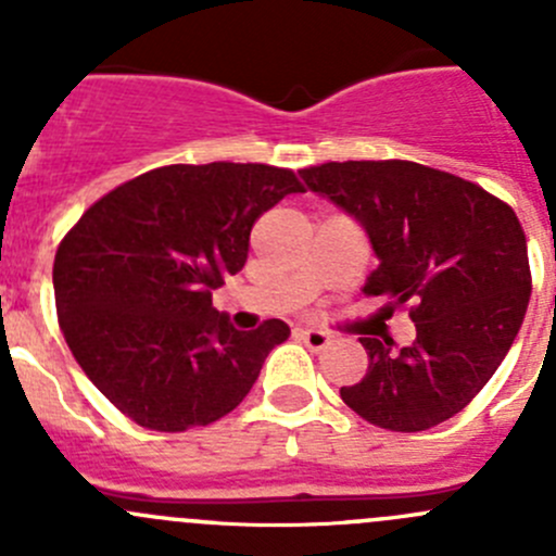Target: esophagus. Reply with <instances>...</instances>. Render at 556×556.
I'll return each mask as SVG.
<instances>
[{
	"label": "esophagus",
	"mask_w": 556,
	"mask_h": 556,
	"mask_svg": "<svg viewBox=\"0 0 556 556\" xmlns=\"http://www.w3.org/2000/svg\"><path fill=\"white\" fill-rule=\"evenodd\" d=\"M299 339L304 341V344L309 346L312 352H323L325 346L330 344V336L325 333V330H317V328H304V330H299Z\"/></svg>",
	"instance_id": "esophagus-1"
}]
</instances>
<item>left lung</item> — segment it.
I'll list each match as a JSON object with an SVG mask.
<instances>
[{
    "instance_id": "obj_1",
    "label": "left lung",
    "mask_w": 556,
    "mask_h": 556,
    "mask_svg": "<svg viewBox=\"0 0 556 556\" xmlns=\"http://www.w3.org/2000/svg\"><path fill=\"white\" fill-rule=\"evenodd\" d=\"M301 177L371 237L379 268L363 293L390 299L417 325L401 352L361 336L368 371L341 387V401L395 433L446 422L490 382L525 319L532 277L517 212L414 161H328Z\"/></svg>"
}]
</instances>
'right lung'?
<instances>
[{"label": "right lung", "instance_id": "obj_1", "mask_svg": "<svg viewBox=\"0 0 556 556\" xmlns=\"http://www.w3.org/2000/svg\"><path fill=\"white\" fill-rule=\"evenodd\" d=\"M288 193L304 185L279 166H159L102 195L61 239V333L86 377L139 428L182 433L217 422L290 336L282 319L237 330L212 306V290L242 271L257 217Z\"/></svg>", "mask_w": 556, "mask_h": 556}]
</instances>
